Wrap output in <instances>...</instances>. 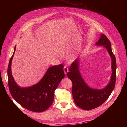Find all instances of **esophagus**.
Masks as SVG:
<instances>
[{
    "mask_svg": "<svg viewBox=\"0 0 127 127\" xmlns=\"http://www.w3.org/2000/svg\"><path fill=\"white\" fill-rule=\"evenodd\" d=\"M68 71H69V70H68V68L67 67V66H64V73H65V75L67 74V72H68Z\"/></svg>",
    "mask_w": 127,
    "mask_h": 127,
    "instance_id": "34e87169",
    "label": "esophagus"
}]
</instances>
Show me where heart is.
Segmentation results:
<instances>
[{
    "mask_svg": "<svg viewBox=\"0 0 127 127\" xmlns=\"http://www.w3.org/2000/svg\"><path fill=\"white\" fill-rule=\"evenodd\" d=\"M70 58L71 59H72V58H73V56H71L70 57Z\"/></svg>",
    "mask_w": 127,
    "mask_h": 127,
    "instance_id": "heart-1",
    "label": "heart"
}]
</instances>
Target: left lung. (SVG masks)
Returning a JSON list of instances; mask_svg holds the SVG:
<instances>
[{
	"mask_svg": "<svg viewBox=\"0 0 127 127\" xmlns=\"http://www.w3.org/2000/svg\"><path fill=\"white\" fill-rule=\"evenodd\" d=\"M95 45L105 48L112 59V74L107 85L102 89H94L88 86L79 71L78 58L72 63L69 68L70 71L67 74L72 82V93L75 104L81 109L86 111L93 110L103 103L112 94L116 81V61L110 41L105 34H101Z\"/></svg>",
	"mask_w": 127,
	"mask_h": 127,
	"instance_id": "8db88e82",
	"label": "left lung"
}]
</instances>
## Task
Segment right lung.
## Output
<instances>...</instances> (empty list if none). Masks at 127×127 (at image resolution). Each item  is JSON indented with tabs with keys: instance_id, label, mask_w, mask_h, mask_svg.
I'll return each instance as SVG.
<instances>
[{
	"instance_id": "obj_1",
	"label": "right lung",
	"mask_w": 127,
	"mask_h": 127,
	"mask_svg": "<svg viewBox=\"0 0 127 127\" xmlns=\"http://www.w3.org/2000/svg\"><path fill=\"white\" fill-rule=\"evenodd\" d=\"M15 48L16 46L7 69L8 84L11 95L26 109L37 113L44 112L52 105L55 90L64 78V66L62 64L53 66L48 69L38 83L30 87H21L14 81L11 73V66Z\"/></svg>"
}]
</instances>
